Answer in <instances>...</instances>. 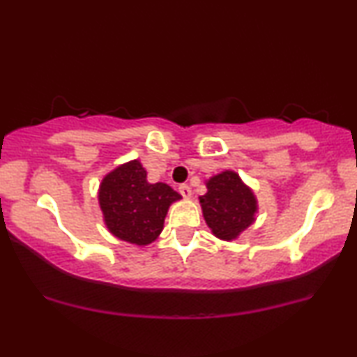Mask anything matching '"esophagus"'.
I'll return each instance as SVG.
<instances>
[{"label": "esophagus", "instance_id": "obj_1", "mask_svg": "<svg viewBox=\"0 0 357 357\" xmlns=\"http://www.w3.org/2000/svg\"><path fill=\"white\" fill-rule=\"evenodd\" d=\"M178 192H180V195H182L183 198H190V197H192V188H190L187 183H182V185H180V187H178Z\"/></svg>", "mask_w": 357, "mask_h": 357}]
</instances>
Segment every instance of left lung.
<instances>
[{
  "instance_id": "obj_1",
  "label": "left lung",
  "mask_w": 357,
  "mask_h": 357,
  "mask_svg": "<svg viewBox=\"0 0 357 357\" xmlns=\"http://www.w3.org/2000/svg\"><path fill=\"white\" fill-rule=\"evenodd\" d=\"M206 187L208 193L199 197L204 221L214 236L232 241L253 222L257 199L241 177L231 170L209 178Z\"/></svg>"
}]
</instances>
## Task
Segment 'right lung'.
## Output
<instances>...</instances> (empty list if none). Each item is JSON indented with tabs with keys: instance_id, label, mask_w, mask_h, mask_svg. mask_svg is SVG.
I'll list each match as a JSON object with an SVG mask.
<instances>
[{
	"instance_id": "right-lung-1",
	"label": "right lung",
	"mask_w": 357,
	"mask_h": 357,
	"mask_svg": "<svg viewBox=\"0 0 357 357\" xmlns=\"http://www.w3.org/2000/svg\"><path fill=\"white\" fill-rule=\"evenodd\" d=\"M180 198L167 183H149L139 160H131L105 175L99 190L109 231L136 245H148L158 238L170 203Z\"/></svg>"
}]
</instances>
